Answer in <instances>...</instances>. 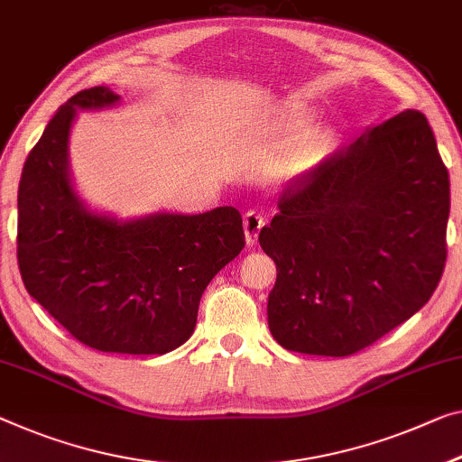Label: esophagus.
Instances as JSON below:
<instances>
[{
	"label": "esophagus",
	"instance_id": "1",
	"mask_svg": "<svg viewBox=\"0 0 462 462\" xmlns=\"http://www.w3.org/2000/svg\"><path fill=\"white\" fill-rule=\"evenodd\" d=\"M262 226H264V217H262L260 212H255V210H247L245 217H244V231H245L247 245H255Z\"/></svg>",
	"mask_w": 462,
	"mask_h": 462
}]
</instances>
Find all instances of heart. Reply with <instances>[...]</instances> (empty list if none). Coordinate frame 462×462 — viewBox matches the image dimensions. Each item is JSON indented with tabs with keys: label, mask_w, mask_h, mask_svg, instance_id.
Returning a JSON list of instances; mask_svg holds the SVG:
<instances>
[{
	"label": "heart",
	"mask_w": 462,
	"mask_h": 462,
	"mask_svg": "<svg viewBox=\"0 0 462 462\" xmlns=\"http://www.w3.org/2000/svg\"><path fill=\"white\" fill-rule=\"evenodd\" d=\"M314 122V111L305 105H293L271 132L276 151L262 162V181L273 188H291L308 180L320 169L335 148L340 134L335 125Z\"/></svg>",
	"instance_id": "heart-1"
}]
</instances>
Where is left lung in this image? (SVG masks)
<instances>
[{
    "instance_id": "obj_1",
    "label": "left lung",
    "mask_w": 462,
    "mask_h": 462,
    "mask_svg": "<svg viewBox=\"0 0 462 462\" xmlns=\"http://www.w3.org/2000/svg\"><path fill=\"white\" fill-rule=\"evenodd\" d=\"M448 212V169L423 113L365 127L287 188L262 226L258 241L276 264V343L346 357L409 320L444 273Z\"/></svg>"
}]
</instances>
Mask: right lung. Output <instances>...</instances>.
<instances>
[{
	"mask_svg": "<svg viewBox=\"0 0 462 462\" xmlns=\"http://www.w3.org/2000/svg\"><path fill=\"white\" fill-rule=\"evenodd\" d=\"M119 103L107 87L82 90L47 124L20 177L18 266L28 295L80 343L165 355L191 337L204 289L244 250V226L233 207L130 218L90 208L69 169V136L78 111Z\"/></svg>",
	"mask_w": 462,
	"mask_h": 462,
	"instance_id": "add662e5",
	"label": "right lung"
}]
</instances>
